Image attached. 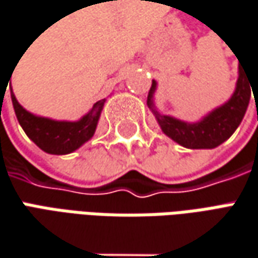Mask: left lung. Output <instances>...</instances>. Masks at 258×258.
<instances>
[{
	"instance_id": "8db88e82",
	"label": "left lung",
	"mask_w": 258,
	"mask_h": 258,
	"mask_svg": "<svg viewBox=\"0 0 258 258\" xmlns=\"http://www.w3.org/2000/svg\"><path fill=\"white\" fill-rule=\"evenodd\" d=\"M154 91H156V81L151 82V88L147 96V105L154 112L166 136H169L172 140L179 143L186 149H214L225 140H228L232 133L240 125L248 107L251 91L254 89L250 76L242 72L240 64V76L237 81V88L230 101L195 124L183 122L169 115H160L153 107Z\"/></svg>"
}]
</instances>
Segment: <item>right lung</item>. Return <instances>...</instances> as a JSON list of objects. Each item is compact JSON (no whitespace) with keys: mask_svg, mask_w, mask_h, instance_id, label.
Returning <instances> with one entry per match:
<instances>
[{"mask_svg":"<svg viewBox=\"0 0 258 258\" xmlns=\"http://www.w3.org/2000/svg\"><path fill=\"white\" fill-rule=\"evenodd\" d=\"M11 101L18 122L28 139L49 154H68L79 149L95 133L105 99L98 101L92 109L79 121H54L49 118L36 117L18 104L11 91Z\"/></svg>","mask_w":258,"mask_h":258,"instance_id":"obj_1","label":"right lung"}]
</instances>
